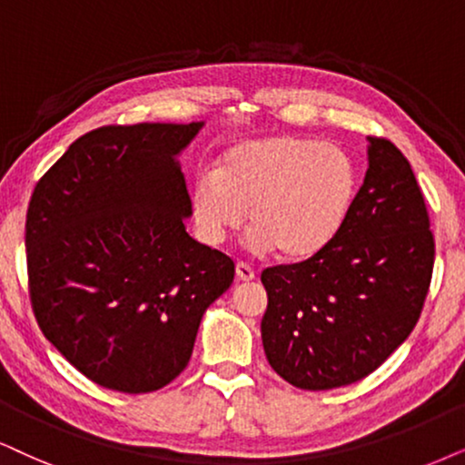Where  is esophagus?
<instances>
[{
	"label": "esophagus",
	"mask_w": 465,
	"mask_h": 465,
	"mask_svg": "<svg viewBox=\"0 0 465 465\" xmlns=\"http://www.w3.org/2000/svg\"><path fill=\"white\" fill-rule=\"evenodd\" d=\"M236 276L238 281H244V283H249V281H255V270L251 266H246L244 262H238L236 263Z\"/></svg>",
	"instance_id": "esophagus-1"
}]
</instances>
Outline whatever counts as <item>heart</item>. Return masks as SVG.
Masks as SVG:
<instances>
[{"instance_id": "obj_1", "label": "heart", "mask_w": 465, "mask_h": 465, "mask_svg": "<svg viewBox=\"0 0 465 465\" xmlns=\"http://www.w3.org/2000/svg\"><path fill=\"white\" fill-rule=\"evenodd\" d=\"M356 163L337 143L272 134L229 148L193 189V214L210 244L242 227L251 251L302 262L324 251L351 213Z\"/></svg>"}]
</instances>
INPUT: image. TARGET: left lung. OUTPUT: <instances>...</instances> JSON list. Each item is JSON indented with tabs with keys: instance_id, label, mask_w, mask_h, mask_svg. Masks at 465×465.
<instances>
[{
	"instance_id": "1",
	"label": "left lung",
	"mask_w": 465,
	"mask_h": 465,
	"mask_svg": "<svg viewBox=\"0 0 465 465\" xmlns=\"http://www.w3.org/2000/svg\"><path fill=\"white\" fill-rule=\"evenodd\" d=\"M369 167L339 236L301 263L266 268L270 367L292 386L331 391L367 378L419 322L433 233L408 158L367 137Z\"/></svg>"
}]
</instances>
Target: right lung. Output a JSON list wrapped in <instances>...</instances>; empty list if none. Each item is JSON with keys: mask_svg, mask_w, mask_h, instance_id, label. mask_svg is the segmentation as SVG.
Here are the masks:
<instances>
[{"mask_svg": "<svg viewBox=\"0 0 465 465\" xmlns=\"http://www.w3.org/2000/svg\"><path fill=\"white\" fill-rule=\"evenodd\" d=\"M203 122L103 126L74 141L27 208L29 296L40 331L85 378L152 392L191 361L233 262L186 233L178 156Z\"/></svg>", "mask_w": 465, "mask_h": 465, "instance_id": "obj_1", "label": "right lung"}]
</instances>
